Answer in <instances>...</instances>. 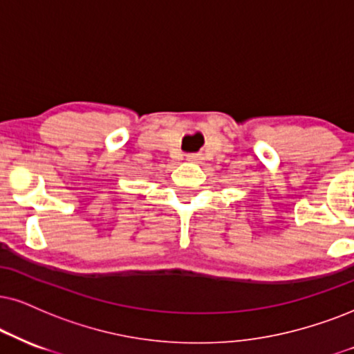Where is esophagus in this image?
Returning a JSON list of instances; mask_svg holds the SVG:
<instances>
[{
  "label": "esophagus",
  "instance_id": "34e87169",
  "mask_svg": "<svg viewBox=\"0 0 354 354\" xmlns=\"http://www.w3.org/2000/svg\"><path fill=\"white\" fill-rule=\"evenodd\" d=\"M200 157H202L200 154H189V156H187V159H189V160H200Z\"/></svg>",
  "mask_w": 354,
  "mask_h": 354
}]
</instances>
